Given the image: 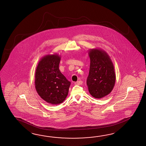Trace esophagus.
<instances>
[{"label":"esophagus","instance_id":"34e87169","mask_svg":"<svg viewBox=\"0 0 146 146\" xmlns=\"http://www.w3.org/2000/svg\"><path fill=\"white\" fill-rule=\"evenodd\" d=\"M82 83H83V82H82V81H78V82H76L75 83V84L80 85L82 84Z\"/></svg>","mask_w":146,"mask_h":146}]
</instances>
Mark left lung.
<instances>
[{"instance_id":"obj_1","label":"left lung","mask_w":146,"mask_h":146,"mask_svg":"<svg viewBox=\"0 0 146 146\" xmlns=\"http://www.w3.org/2000/svg\"><path fill=\"white\" fill-rule=\"evenodd\" d=\"M89 75L87 78L88 91L97 99L106 96L112 91L116 82V74L110 56L102 49H90Z\"/></svg>"}]
</instances>
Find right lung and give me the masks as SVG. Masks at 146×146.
<instances>
[{"instance_id": "right-lung-1", "label": "right lung", "mask_w": 146, "mask_h": 146, "mask_svg": "<svg viewBox=\"0 0 146 146\" xmlns=\"http://www.w3.org/2000/svg\"><path fill=\"white\" fill-rule=\"evenodd\" d=\"M61 56L48 54L40 59L35 73V88L42 100L52 105L64 101L68 95L71 82L60 71Z\"/></svg>"}]
</instances>
